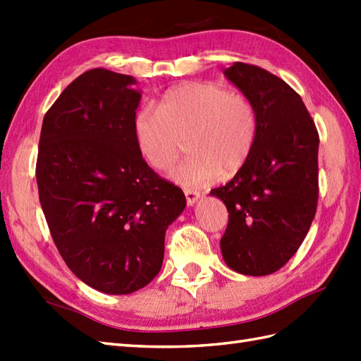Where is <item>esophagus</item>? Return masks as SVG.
<instances>
[{"mask_svg": "<svg viewBox=\"0 0 361 361\" xmlns=\"http://www.w3.org/2000/svg\"><path fill=\"white\" fill-rule=\"evenodd\" d=\"M185 195H186L188 206H192L198 200V197H200V194H198L194 189H185Z\"/></svg>", "mask_w": 361, "mask_h": 361, "instance_id": "34e87169", "label": "esophagus"}]
</instances>
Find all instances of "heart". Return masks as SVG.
Wrapping results in <instances>:
<instances>
[{
    "instance_id": "1",
    "label": "heart",
    "mask_w": 361,
    "mask_h": 361,
    "mask_svg": "<svg viewBox=\"0 0 361 361\" xmlns=\"http://www.w3.org/2000/svg\"><path fill=\"white\" fill-rule=\"evenodd\" d=\"M257 114L250 99L217 82H190L169 91L159 109L147 105L135 118V135L149 163L166 171L185 152V163L171 178L186 188L216 181L221 172L234 173L255 147Z\"/></svg>"
}]
</instances>
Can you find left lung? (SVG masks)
<instances>
[{
    "label": "left lung",
    "mask_w": 361,
    "mask_h": 361,
    "mask_svg": "<svg viewBox=\"0 0 361 361\" xmlns=\"http://www.w3.org/2000/svg\"><path fill=\"white\" fill-rule=\"evenodd\" d=\"M225 75L255 105L257 133L247 163L211 190L229 212L220 248L231 270L265 276L288 262L315 217L319 136L301 96L278 75L242 62Z\"/></svg>",
    "instance_id": "1"
}]
</instances>
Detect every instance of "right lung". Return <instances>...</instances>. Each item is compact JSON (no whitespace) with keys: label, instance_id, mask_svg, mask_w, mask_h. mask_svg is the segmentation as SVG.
I'll return each mask as SVG.
<instances>
[{"label":"right lung","instance_id":"1","mask_svg":"<svg viewBox=\"0 0 361 361\" xmlns=\"http://www.w3.org/2000/svg\"><path fill=\"white\" fill-rule=\"evenodd\" d=\"M132 75L94 68L46 111L37 186L68 268L102 293L128 295L159 273L183 190L152 171L135 135L141 93Z\"/></svg>","mask_w":361,"mask_h":361}]
</instances>
